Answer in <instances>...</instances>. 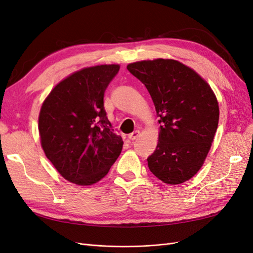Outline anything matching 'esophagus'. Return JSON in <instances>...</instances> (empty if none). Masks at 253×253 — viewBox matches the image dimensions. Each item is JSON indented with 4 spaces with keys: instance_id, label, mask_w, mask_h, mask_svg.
Returning <instances> with one entry per match:
<instances>
[{
    "instance_id": "esophagus-1",
    "label": "esophagus",
    "mask_w": 253,
    "mask_h": 253,
    "mask_svg": "<svg viewBox=\"0 0 253 253\" xmlns=\"http://www.w3.org/2000/svg\"><path fill=\"white\" fill-rule=\"evenodd\" d=\"M139 135H140L139 131H135V132H133V133H131V134L128 135V139L129 140H135V139L138 138Z\"/></svg>"
}]
</instances>
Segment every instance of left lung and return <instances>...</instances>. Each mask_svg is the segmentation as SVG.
Masks as SVG:
<instances>
[{"instance_id": "1", "label": "left lung", "mask_w": 253, "mask_h": 253, "mask_svg": "<svg viewBox=\"0 0 253 253\" xmlns=\"http://www.w3.org/2000/svg\"><path fill=\"white\" fill-rule=\"evenodd\" d=\"M127 71L151 95L160 124L150 171L169 185H179L200 171L217 129L215 94L192 68L173 59L129 63Z\"/></svg>"}]
</instances>
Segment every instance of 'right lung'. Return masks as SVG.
Masks as SVG:
<instances>
[{
	"label": "right lung",
	"instance_id": "right-lung-1",
	"mask_svg": "<svg viewBox=\"0 0 253 253\" xmlns=\"http://www.w3.org/2000/svg\"><path fill=\"white\" fill-rule=\"evenodd\" d=\"M119 68L84 67L60 81L42 103L41 147L60 175L76 185L101 180L121 153L124 141L103 106L104 91Z\"/></svg>",
	"mask_w": 253,
	"mask_h": 253
}]
</instances>
